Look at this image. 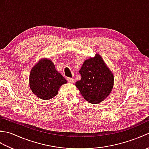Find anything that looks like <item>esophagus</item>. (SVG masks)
<instances>
[{
    "label": "esophagus",
    "instance_id": "34e87169",
    "mask_svg": "<svg viewBox=\"0 0 149 149\" xmlns=\"http://www.w3.org/2000/svg\"><path fill=\"white\" fill-rule=\"evenodd\" d=\"M67 81L70 83H74V81H75V80L73 78H69V77L67 78Z\"/></svg>",
    "mask_w": 149,
    "mask_h": 149
}]
</instances>
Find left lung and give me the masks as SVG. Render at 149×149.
I'll return each instance as SVG.
<instances>
[{
    "instance_id": "obj_1",
    "label": "left lung",
    "mask_w": 149,
    "mask_h": 149,
    "mask_svg": "<svg viewBox=\"0 0 149 149\" xmlns=\"http://www.w3.org/2000/svg\"><path fill=\"white\" fill-rule=\"evenodd\" d=\"M79 73L81 79L75 86L85 100L97 104L108 97L113 87L114 75L99 54L85 60Z\"/></svg>"
}]
</instances>
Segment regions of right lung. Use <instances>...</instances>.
<instances>
[{"label": "right lung", "instance_id": "right-lung-1", "mask_svg": "<svg viewBox=\"0 0 149 149\" xmlns=\"http://www.w3.org/2000/svg\"><path fill=\"white\" fill-rule=\"evenodd\" d=\"M67 81L56 70L49 59H42L32 68L29 86L34 95L43 100L51 99L58 93L60 86Z\"/></svg>", "mask_w": 149, "mask_h": 149}]
</instances>
